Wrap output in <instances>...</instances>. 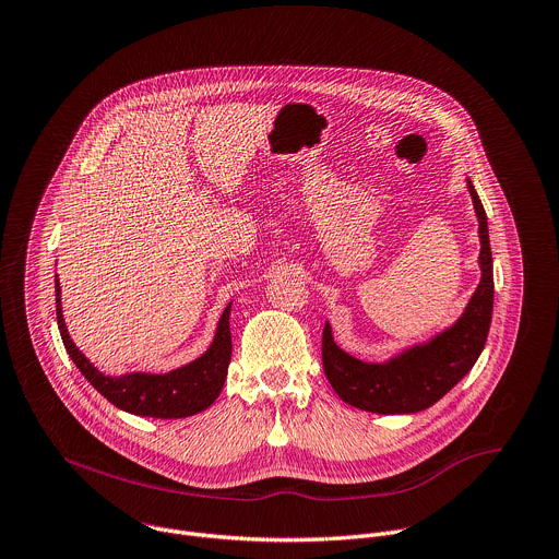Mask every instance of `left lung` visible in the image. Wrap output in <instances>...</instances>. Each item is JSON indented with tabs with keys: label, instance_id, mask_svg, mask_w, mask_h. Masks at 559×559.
<instances>
[{
	"label": "left lung",
	"instance_id": "obj_1",
	"mask_svg": "<svg viewBox=\"0 0 559 559\" xmlns=\"http://www.w3.org/2000/svg\"><path fill=\"white\" fill-rule=\"evenodd\" d=\"M478 219L480 281L463 313L424 342L408 344L384 361H364L333 340L329 320L322 331L324 376L337 397L376 415H413L435 406L476 364L485 348L493 309V267L487 215L469 177L465 179Z\"/></svg>",
	"mask_w": 559,
	"mask_h": 559
}]
</instances>
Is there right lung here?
I'll return each mask as SVG.
<instances>
[{"instance_id": "1", "label": "right lung", "mask_w": 559, "mask_h": 559, "mask_svg": "<svg viewBox=\"0 0 559 559\" xmlns=\"http://www.w3.org/2000/svg\"><path fill=\"white\" fill-rule=\"evenodd\" d=\"M55 292H57V322H59L66 350L76 364V368L85 376V380L109 404H114L116 408L129 415L153 417V419L193 417L215 404V400L219 397L226 384L228 364L233 355V337H230L233 302L224 309L211 346L193 361L166 370V373L133 370V373H122V376H105L103 370H98L70 337V331L63 318L59 276L55 278Z\"/></svg>"}]
</instances>
